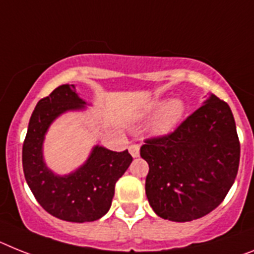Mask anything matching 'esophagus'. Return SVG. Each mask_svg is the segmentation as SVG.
<instances>
[{
  "instance_id": "esophagus-1",
  "label": "esophagus",
  "mask_w": 254,
  "mask_h": 254,
  "mask_svg": "<svg viewBox=\"0 0 254 254\" xmlns=\"http://www.w3.org/2000/svg\"><path fill=\"white\" fill-rule=\"evenodd\" d=\"M129 152L133 157H138L139 156V144L137 143H133L129 146Z\"/></svg>"
}]
</instances>
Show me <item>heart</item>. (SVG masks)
<instances>
[{
	"label": "heart",
	"instance_id": "obj_1",
	"mask_svg": "<svg viewBox=\"0 0 254 254\" xmlns=\"http://www.w3.org/2000/svg\"><path fill=\"white\" fill-rule=\"evenodd\" d=\"M161 102H157L155 107H160ZM185 112V104L181 99H172L167 104H164L163 108L157 114L156 119L153 120V130L157 133H167L174 129L177 124L182 119Z\"/></svg>",
	"mask_w": 254,
	"mask_h": 254
}]
</instances>
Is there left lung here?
<instances>
[{"label": "left lung", "instance_id": "left-lung-1", "mask_svg": "<svg viewBox=\"0 0 254 254\" xmlns=\"http://www.w3.org/2000/svg\"><path fill=\"white\" fill-rule=\"evenodd\" d=\"M174 131L148 138L140 156L148 163L146 195L164 219L189 222L222 203L235 181L240 142L229 104L210 95Z\"/></svg>", "mask_w": 254, "mask_h": 254}]
</instances>
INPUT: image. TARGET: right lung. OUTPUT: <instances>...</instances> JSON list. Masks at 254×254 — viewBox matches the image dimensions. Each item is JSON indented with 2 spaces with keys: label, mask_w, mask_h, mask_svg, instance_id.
<instances>
[{
  "label": "right lung",
  "mask_w": 254,
  "mask_h": 254,
  "mask_svg": "<svg viewBox=\"0 0 254 254\" xmlns=\"http://www.w3.org/2000/svg\"><path fill=\"white\" fill-rule=\"evenodd\" d=\"M85 102L74 85H61L38 101L23 143L25 181L38 204L51 216L68 222H91L110 210L115 185L133 157L127 150L115 152L95 146L86 163L68 176H57L46 167L42 143L50 124L65 111L81 110Z\"/></svg>",
  "instance_id": "right-lung-1"
}]
</instances>
